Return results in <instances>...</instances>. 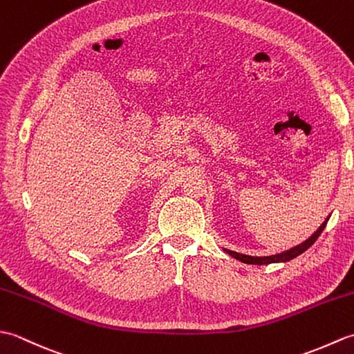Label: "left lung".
I'll return each instance as SVG.
<instances>
[{
    "instance_id": "obj_1",
    "label": "left lung",
    "mask_w": 354,
    "mask_h": 354,
    "mask_svg": "<svg viewBox=\"0 0 354 354\" xmlns=\"http://www.w3.org/2000/svg\"><path fill=\"white\" fill-rule=\"evenodd\" d=\"M328 222V217L326 219V222L321 225L319 230L315 231V234L312 237H309L306 240V242H303L301 245L298 246H293L290 248L289 251H284L281 254H275V255H269V257H252V255H245V254H239V252H234V251H230V250H225V252L230 254L231 257H234L236 260H240L243 263H248V265H269V263H280V261H289L292 259L298 257L299 254H303L304 251L309 250V248L317 242V239L321 236V232L324 231L326 225Z\"/></svg>"
}]
</instances>
